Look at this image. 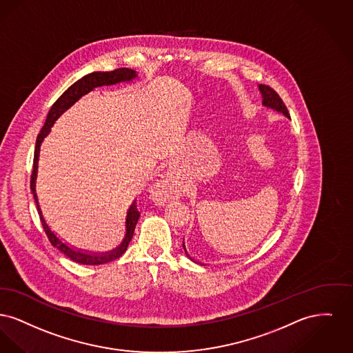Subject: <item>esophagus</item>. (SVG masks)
<instances>
[{"label": "esophagus", "mask_w": 353, "mask_h": 353, "mask_svg": "<svg viewBox=\"0 0 353 353\" xmlns=\"http://www.w3.org/2000/svg\"><path fill=\"white\" fill-rule=\"evenodd\" d=\"M152 195L155 199L165 202L171 196V183L168 176H162L157 183L152 185Z\"/></svg>", "instance_id": "34e87169"}]
</instances>
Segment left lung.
<instances>
[{
  "mask_svg": "<svg viewBox=\"0 0 353 353\" xmlns=\"http://www.w3.org/2000/svg\"><path fill=\"white\" fill-rule=\"evenodd\" d=\"M259 90L260 93H261V97H263V105H264L265 108L274 109L275 112H281L283 115H285V117L290 118V114H288V110H287L284 102L281 101V98L279 97V94L276 93L274 89H271V88L267 86V85H259ZM183 248H185V255H187L190 259L192 260V261H195V263L199 264V261H196L194 258H191L190 254L187 252L185 241H183Z\"/></svg>",
  "mask_w": 353,
  "mask_h": 353,
  "instance_id": "left-lung-1",
  "label": "left lung"
}]
</instances>
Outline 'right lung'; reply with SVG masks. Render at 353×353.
Here are the masks:
<instances>
[{
  "instance_id": "right-lung-1",
  "label": "right lung",
  "mask_w": 353,
  "mask_h": 353,
  "mask_svg": "<svg viewBox=\"0 0 353 353\" xmlns=\"http://www.w3.org/2000/svg\"><path fill=\"white\" fill-rule=\"evenodd\" d=\"M137 77V72L131 70L128 68H121V69H115L112 72H94L90 74L82 77L81 79H78L74 82L65 93L62 94L56 102L53 103V106L50 108V110L48 112L46 121L43 128L41 129V132L38 134L37 142H36V150H34V161H33V172L30 176V190L33 192L34 201L37 204L38 215L41 223L43 225L45 234L48 235V239L53 244V247H56L57 250H59L63 255H66L69 259L73 260L75 263L79 264H86V265H98V264H103L108 261H112V260L118 259L119 256H122L125 254V251L128 250V245L132 239L134 235V230L137 222L139 219L141 212L137 208V203L135 201L128 211L126 215V234L122 243L115 247L112 251L108 252H89V251H82V250H75L73 247L68 245L66 243L61 241L56 234L50 230V227L48 225L46 221L43 219L42 211L39 208V203H38L37 192H36V179H37V168H38V157H39V148L41 143L43 141V138L50 132L52 126L54 125L57 119L61 117V114L66 112L69 108H72L75 102L85 94L90 93L95 88L99 86H109V85H115L119 82H130L131 79H134Z\"/></svg>"
}]
</instances>
